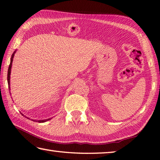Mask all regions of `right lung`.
I'll return each instance as SVG.
<instances>
[{
    "mask_svg": "<svg viewBox=\"0 0 160 160\" xmlns=\"http://www.w3.org/2000/svg\"><path fill=\"white\" fill-rule=\"evenodd\" d=\"M14 53L15 52H14V53L12 54V56L11 57V61H10V65H9V68H8V86H9V89H10V72H11V68H12V61H13V57H14ZM47 120H39L38 122H45L47 121Z\"/></svg>",
    "mask_w": 160,
    "mask_h": 160,
    "instance_id": "obj_1",
    "label": "right lung"
}]
</instances>
